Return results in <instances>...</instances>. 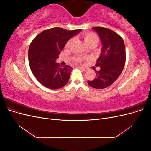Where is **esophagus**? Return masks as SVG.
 <instances>
[{
	"label": "esophagus",
	"instance_id": "obj_1",
	"mask_svg": "<svg viewBox=\"0 0 151 151\" xmlns=\"http://www.w3.org/2000/svg\"><path fill=\"white\" fill-rule=\"evenodd\" d=\"M79 68H81V69L82 70H83V71H86L87 70V68H86V67H79Z\"/></svg>",
	"mask_w": 151,
	"mask_h": 151
}]
</instances>
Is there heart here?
I'll return each mask as SVG.
<instances>
[{
	"instance_id": "b5f03b06",
	"label": "heart",
	"mask_w": 151,
	"mask_h": 151,
	"mask_svg": "<svg viewBox=\"0 0 151 151\" xmlns=\"http://www.w3.org/2000/svg\"><path fill=\"white\" fill-rule=\"evenodd\" d=\"M83 38L84 40V42L88 47L90 46V45H93L94 47L96 46V45L99 42L98 36L93 33H86L84 34ZM72 41H73L72 39H70L68 41L67 43H66V47H68L70 46V44L72 42ZM83 59H84V57H80V56L74 57V60L77 62H80L83 60Z\"/></svg>"
}]
</instances>
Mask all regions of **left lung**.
I'll list each match as a JSON object with an SVG mask.
<instances>
[{
	"label": "left lung",
	"instance_id": "8db88e82",
	"mask_svg": "<svg viewBox=\"0 0 151 151\" xmlns=\"http://www.w3.org/2000/svg\"><path fill=\"white\" fill-rule=\"evenodd\" d=\"M92 29L99 35L102 48L96 64L99 70L96 72L95 79L88 83L93 88L102 89L111 85L122 73L126 59L125 47L122 38L113 31L99 26Z\"/></svg>",
	"mask_w": 151,
	"mask_h": 151
}]
</instances>
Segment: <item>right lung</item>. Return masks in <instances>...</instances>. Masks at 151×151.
I'll return each instance as SVG.
<instances>
[{
	"label": "right lung",
	"instance_id": "obj_1",
	"mask_svg": "<svg viewBox=\"0 0 151 151\" xmlns=\"http://www.w3.org/2000/svg\"><path fill=\"white\" fill-rule=\"evenodd\" d=\"M81 31L53 28L42 31L32 41L28 50L29 67L43 86L58 89L68 83L73 68L59 66L56 60L68 41Z\"/></svg>",
	"mask_w": 151,
	"mask_h": 151
}]
</instances>
